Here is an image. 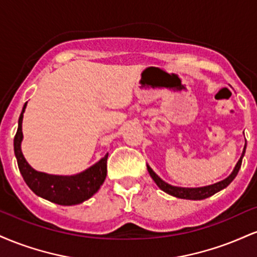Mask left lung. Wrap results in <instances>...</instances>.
I'll list each match as a JSON object with an SVG mask.
<instances>
[{"mask_svg": "<svg viewBox=\"0 0 257 257\" xmlns=\"http://www.w3.org/2000/svg\"><path fill=\"white\" fill-rule=\"evenodd\" d=\"M245 149H246V143H245V146H244V150H243V153H241L240 159L238 161V163L235 164L234 169H233V172L231 173V175H229L228 178H226L225 180H222V181H220V182H216V184H214V185L204 186V187H196V188L176 187V186H172V185L167 184L166 181H163V180L159 178L157 174L153 172V170L149 166H147V170H149L150 175H151L153 181L157 184L158 187L161 188L162 191H164L166 193L170 194V196H174V197H176V198H182V199H192V200L205 199V198H208V197L213 196V194H215L216 192H219V191L223 190V188H226L227 186H228L233 181V180H234V178L237 176V174L240 169L241 161H243L244 155H245Z\"/></svg>", "mask_w": 257, "mask_h": 257, "instance_id": "left-lung-1", "label": "left lung"}]
</instances>
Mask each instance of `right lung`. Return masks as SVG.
<instances>
[{
    "label": "right lung",
    "mask_w": 257,
    "mask_h": 257,
    "mask_svg": "<svg viewBox=\"0 0 257 257\" xmlns=\"http://www.w3.org/2000/svg\"><path fill=\"white\" fill-rule=\"evenodd\" d=\"M26 104L28 102H25L22 113H20L18 131L14 137V153H16L20 174H22L26 185L37 196L55 203V204L76 205L89 199L93 194L98 192L100 186L104 184L106 174H107L108 153H106L105 157L100 159L98 163L85 169L84 172L76 174V175H51V174L37 172L26 162L22 152V124Z\"/></svg>",
    "instance_id": "add662e5"
}]
</instances>
